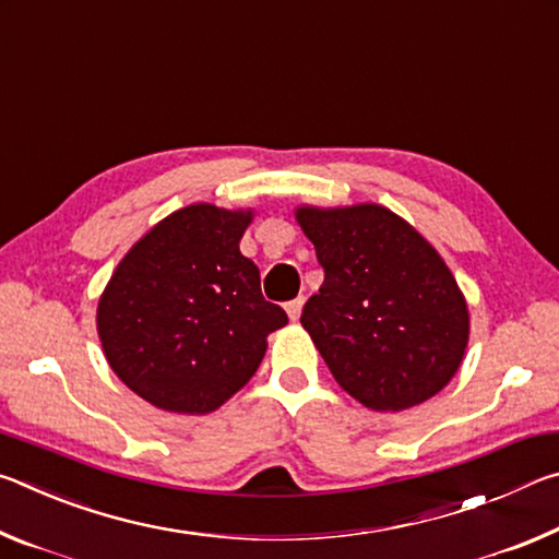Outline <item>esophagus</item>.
Masks as SVG:
<instances>
[{
  "mask_svg": "<svg viewBox=\"0 0 559 559\" xmlns=\"http://www.w3.org/2000/svg\"><path fill=\"white\" fill-rule=\"evenodd\" d=\"M302 298H296V300H290V302H286V313H288V318L290 320H298L300 318V310H302Z\"/></svg>",
  "mask_w": 559,
  "mask_h": 559,
  "instance_id": "1",
  "label": "esophagus"
}]
</instances>
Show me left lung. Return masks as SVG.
I'll return each mask as SVG.
<instances>
[{"label":"left lung","instance_id":"left-lung-1","mask_svg":"<svg viewBox=\"0 0 559 559\" xmlns=\"http://www.w3.org/2000/svg\"><path fill=\"white\" fill-rule=\"evenodd\" d=\"M325 281L300 323L335 382L372 412L431 400L468 347L466 296L439 251L382 204L296 206Z\"/></svg>","mask_w":559,"mask_h":559}]
</instances>
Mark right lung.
Here are the masks:
<instances>
[{
    "instance_id": "right-lung-1",
    "label": "right lung",
    "mask_w": 559,
    "mask_h": 559,
    "mask_svg": "<svg viewBox=\"0 0 559 559\" xmlns=\"http://www.w3.org/2000/svg\"><path fill=\"white\" fill-rule=\"evenodd\" d=\"M253 210L206 202L157 222L103 288L96 325L110 370L157 409L210 414L257 374L286 310L239 251Z\"/></svg>"
}]
</instances>
